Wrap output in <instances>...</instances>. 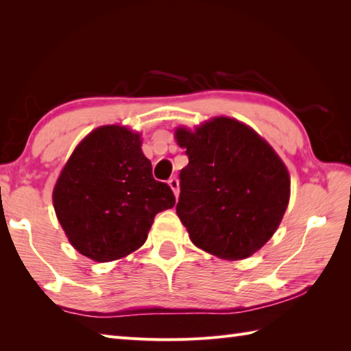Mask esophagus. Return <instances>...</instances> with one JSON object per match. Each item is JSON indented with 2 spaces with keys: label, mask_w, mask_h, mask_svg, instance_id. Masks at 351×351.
I'll use <instances>...</instances> for the list:
<instances>
[{
  "label": "esophagus",
  "mask_w": 351,
  "mask_h": 351,
  "mask_svg": "<svg viewBox=\"0 0 351 351\" xmlns=\"http://www.w3.org/2000/svg\"><path fill=\"white\" fill-rule=\"evenodd\" d=\"M168 184H169V188L173 189V192H174V195H176V198L178 197V192H180V189H178V180L176 177H171L169 180H168Z\"/></svg>",
  "instance_id": "1"
}]
</instances>
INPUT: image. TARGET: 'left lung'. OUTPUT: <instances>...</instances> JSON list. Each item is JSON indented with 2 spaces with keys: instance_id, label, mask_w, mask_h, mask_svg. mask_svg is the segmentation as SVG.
I'll use <instances>...</instances> for the list:
<instances>
[{
  "instance_id": "left-lung-1",
  "label": "left lung",
  "mask_w": 351,
  "mask_h": 351,
  "mask_svg": "<svg viewBox=\"0 0 351 351\" xmlns=\"http://www.w3.org/2000/svg\"><path fill=\"white\" fill-rule=\"evenodd\" d=\"M189 163L180 171L177 215L192 243L243 260L275 234L290 199V176L276 152L246 124L216 117L178 128Z\"/></svg>"
}]
</instances>
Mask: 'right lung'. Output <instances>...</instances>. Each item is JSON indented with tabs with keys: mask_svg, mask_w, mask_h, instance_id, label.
Wrapping results in <instances>:
<instances>
[{
	"mask_svg": "<svg viewBox=\"0 0 351 351\" xmlns=\"http://www.w3.org/2000/svg\"><path fill=\"white\" fill-rule=\"evenodd\" d=\"M52 199L70 243L99 263L141 247L154 216L176 204L169 186L153 178L139 134L123 126L97 128L77 144Z\"/></svg>",
	"mask_w": 351,
	"mask_h": 351,
	"instance_id": "obj_1",
	"label": "right lung"
}]
</instances>
